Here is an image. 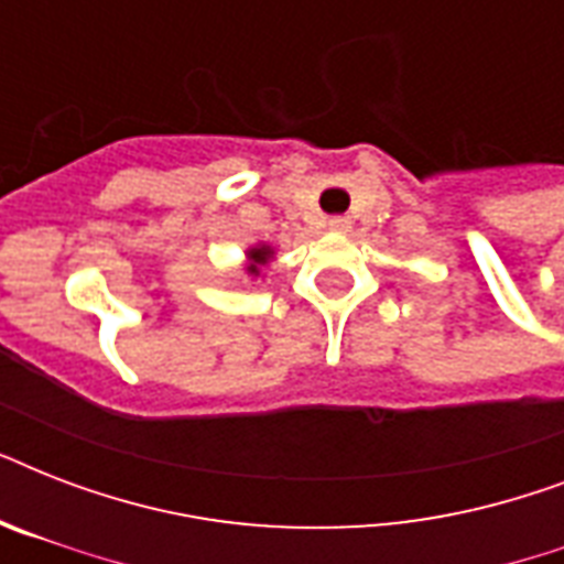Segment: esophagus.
Masks as SVG:
<instances>
[{
  "label": "esophagus",
  "instance_id": "1",
  "mask_svg": "<svg viewBox=\"0 0 564 564\" xmlns=\"http://www.w3.org/2000/svg\"><path fill=\"white\" fill-rule=\"evenodd\" d=\"M327 228L334 230V234H348V230H351V219H348V216H330V219H327Z\"/></svg>",
  "mask_w": 564,
  "mask_h": 564
}]
</instances>
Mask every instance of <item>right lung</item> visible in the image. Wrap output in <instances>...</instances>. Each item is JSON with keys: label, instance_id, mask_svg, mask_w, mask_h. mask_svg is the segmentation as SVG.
Returning <instances> with one entry per match:
<instances>
[{"label": "right lung", "instance_id": "obj_1", "mask_svg": "<svg viewBox=\"0 0 564 564\" xmlns=\"http://www.w3.org/2000/svg\"><path fill=\"white\" fill-rule=\"evenodd\" d=\"M248 257H251V265H248V272L257 274V272H260V265H263L265 260H269V257H272V248H269V246L251 248V251H248Z\"/></svg>", "mask_w": 564, "mask_h": 564}]
</instances>
